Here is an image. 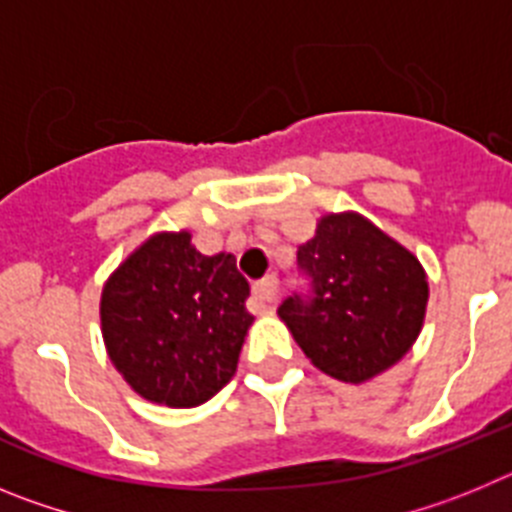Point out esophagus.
<instances>
[{
    "label": "esophagus",
    "mask_w": 512,
    "mask_h": 512,
    "mask_svg": "<svg viewBox=\"0 0 512 512\" xmlns=\"http://www.w3.org/2000/svg\"><path fill=\"white\" fill-rule=\"evenodd\" d=\"M279 292H282L279 289V279L271 274V277H264L261 282L253 284V302H256V307L261 312H271L277 307Z\"/></svg>",
    "instance_id": "esophagus-1"
}]
</instances>
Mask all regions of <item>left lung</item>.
<instances>
[{
  "label": "left lung",
  "mask_w": 512,
  "mask_h": 512,
  "mask_svg": "<svg viewBox=\"0 0 512 512\" xmlns=\"http://www.w3.org/2000/svg\"><path fill=\"white\" fill-rule=\"evenodd\" d=\"M307 292L279 305L320 372L359 384L390 369L418 338L428 302L420 261L356 212L328 215L297 248Z\"/></svg>",
  "instance_id": "8db88e82"
}]
</instances>
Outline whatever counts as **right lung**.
Instances as JSON below:
<instances>
[{
  "instance_id": "obj_1",
  "label": "right lung",
  "mask_w": 512,
  "mask_h": 512,
  "mask_svg": "<svg viewBox=\"0 0 512 512\" xmlns=\"http://www.w3.org/2000/svg\"><path fill=\"white\" fill-rule=\"evenodd\" d=\"M230 253L205 256L189 233L148 238L102 289V336L125 382L146 400L194 408L235 374L253 315Z\"/></svg>"
}]
</instances>
